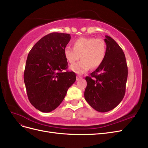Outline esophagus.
<instances>
[{"mask_svg": "<svg viewBox=\"0 0 148 148\" xmlns=\"http://www.w3.org/2000/svg\"><path fill=\"white\" fill-rule=\"evenodd\" d=\"M81 79H82V77H81V76L77 75V78H76V80H80Z\"/></svg>", "mask_w": 148, "mask_h": 148, "instance_id": "obj_1", "label": "esophagus"}]
</instances>
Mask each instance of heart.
Here are the masks:
<instances>
[{"label": "heart", "mask_w": 148, "mask_h": 148, "mask_svg": "<svg viewBox=\"0 0 148 148\" xmlns=\"http://www.w3.org/2000/svg\"><path fill=\"white\" fill-rule=\"evenodd\" d=\"M73 48L66 46L64 49L66 60L71 64L80 58L78 63L71 67L74 72L82 74L86 73L91 67L97 68L105 58L106 43L102 39L94 37H81L73 42Z\"/></svg>", "instance_id": "b5f03b06"}]
</instances>
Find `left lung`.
<instances>
[{
    "instance_id": "8db88e82",
    "label": "left lung",
    "mask_w": 148,
    "mask_h": 148,
    "mask_svg": "<svg viewBox=\"0 0 148 148\" xmlns=\"http://www.w3.org/2000/svg\"><path fill=\"white\" fill-rule=\"evenodd\" d=\"M106 53L103 63L87 76L84 97L95 110L105 112L115 108L125 93L128 68L125 54L112 38L105 36Z\"/></svg>"
}]
</instances>
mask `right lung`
<instances>
[{
    "label": "right lung",
    "instance_id": "right-lung-1",
    "mask_svg": "<svg viewBox=\"0 0 148 148\" xmlns=\"http://www.w3.org/2000/svg\"><path fill=\"white\" fill-rule=\"evenodd\" d=\"M70 39L69 34L50 33L38 41L27 55L24 73L27 97L41 112L58 107L75 81L74 72L64 71L68 64L64 49Z\"/></svg>",
    "mask_w": 148,
    "mask_h": 148
}]
</instances>
